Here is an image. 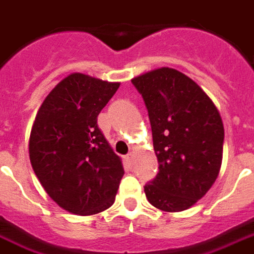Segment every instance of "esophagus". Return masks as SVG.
<instances>
[{
    "mask_svg": "<svg viewBox=\"0 0 254 254\" xmlns=\"http://www.w3.org/2000/svg\"><path fill=\"white\" fill-rule=\"evenodd\" d=\"M132 159H134V152H129L128 155L126 156V162H127L128 165H132Z\"/></svg>",
    "mask_w": 254,
    "mask_h": 254,
    "instance_id": "obj_1",
    "label": "esophagus"
}]
</instances>
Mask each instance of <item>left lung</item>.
Returning a JSON list of instances; mask_svg holds the SVG:
<instances>
[{
	"mask_svg": "<svg viewBox=\"0 0 254 254\" xmlns=\"http://www.w3.org/2000/svg\"><path fill=\"white\" fill-rule=\"evenodd\" d=\"M147 107L159 173L144 192L163 211L186 210L220 174L224 125L217 107L194 80L158 68L131 80Z\"/></svg>",
	"mask_w": 254,
	"mask_h": 254,
	"instance_id": "1",
	"label": "left lung"
}]
</instances>
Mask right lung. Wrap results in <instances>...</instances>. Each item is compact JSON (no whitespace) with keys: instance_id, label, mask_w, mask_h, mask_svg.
Returning <instances> with one entry per match:
<instances>
[{"instance_id":"obj_1","label":"right lung","mask_w":254,"mask_h":254,"mask_svg":"<svg viewBox=\"0 0 254 254\" xmlns=\"http://www.w3.org/2000/svg\"><path fill=\"white\" fill-rule=\"evenodd\" d=\"M120 83L70 73L48 93L29 136V158L49 197L77 215L102 213L115 201L122 159L98 127V115Z\"/></svg>"}]
</instances>
